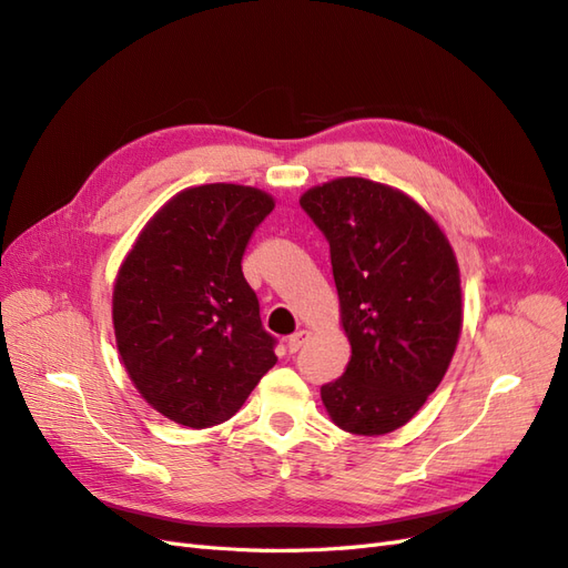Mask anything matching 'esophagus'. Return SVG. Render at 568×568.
Returning <instances> with one entry per match:
<instances>
[{"label":"esophagus","mask_w":568,"mask_h":568,"mask_svg":"<svg viewBox=\"0 0 568 568\" xmlns=\"http://www.w3.org/2000/svg\"><path fill=\"white\" fill-rule=\"evenodd\" d=\"M307 341V332H296L294 336H288V341H286V348H288V353H296L303 343Z\"/></svg>","instance_id":"esophagus-1"}]
</instances>
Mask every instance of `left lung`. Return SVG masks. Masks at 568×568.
Wrapping results in <instances>:
<instances>
[{
    "instance_id": "obj_1",
    "label": "left lung",
    "mask_w": 568,
    "mask_h": 568,
    "mask_svg": "<svg viewBox=\"0 0 568 568\" xmlns=\"http://www.w3.org/2000/svg\"><path fill=\"white\" fill-rule=\"evenodd\" d=\"M303 211L329 242L351 363L322 386L332 422L384 436L417 415L450 367L462 332L459 267L448 236L400 189L338 178Z\"/></svg>"
}]
</instances>
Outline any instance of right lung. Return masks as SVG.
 Instances as JSON below:
<instances>
[{
	"instance_id": "obj_1",
	"label": "right lung",
	"mask_w": 568,
	"mask_h": 568,
	"mask_svg": "<svg viewBox=\"0 0 568 568\" xmlns=\"http://www.w3.org/2000/svg\"><path fill=\"white\" fill-rule=\"evenodd\" d=\"M274 199L244 184L189 186L136 236L113 284V332L142 398L170 422L234 417L277 363L242 257Z\"/></svg>"
}]
</instances>
